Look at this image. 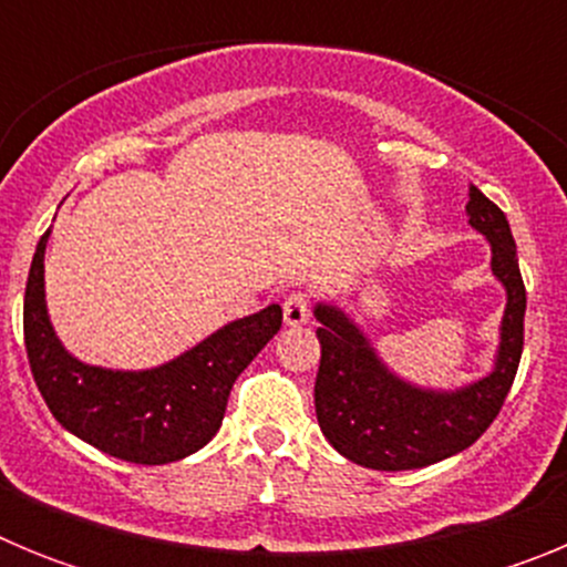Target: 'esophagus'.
Wrapping results in <instances>:
<instances>
[{
	"label": "esophagus",
	"instance_id": "34e87169",
	"mask_svg": "<svg viewBox=\"0 0 567 567\" xmlns=\"http://www.w3.org/2000/svg\"><path fill=\"white\" fill-rule=\"evenodd\" d=\"M309 320V298L307 295H289V298H284V323L287 327H303Z\"/></svg>",
	"mask_w": 567,
	"mask_h": 567
}]
</instances>
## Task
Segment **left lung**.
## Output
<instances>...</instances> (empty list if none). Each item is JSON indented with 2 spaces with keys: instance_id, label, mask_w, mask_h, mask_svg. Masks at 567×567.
I'll return each mask as SVG.
<instances>
[{
  "instance_id": "1",
  "label": "left lung",
  "mask_w": 567,
  "mask_h": 567,
  "mask_svg": "<svg viewBox=\"0 0 567 567\" xmlns=\"http://www.w3.org/2000/svg\"><path fill=\"white\" fill-rule=\"evenodd\" d=\"M468 224L491 244V272L505 287V315L494 369L474 383L443 392L423 389L378 358L360 327L343 309L318 303L320 369L315 412L320 432L346 460L374 471H409L440 463L468 449L494 423L517 378L523 358L525 284L508 218L474 184L468 187Z\"/></svg>"
}]
</instances>
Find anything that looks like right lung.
<instances>
[{
	"instance_id": "1",
	"label": "right lung",
	"mask_w": 567,
	"mask_h": 567,
	"mask_svg": "<svg viewBox=\"0 0 567 567\" xmlns=\"http://www.w3.org/2000/svg\"><path fill=\"white\" fill-rule=\"evenodd\" d=\"M39 238L24 287V349L53 417L110 457L138 465L184 460L221 429L238 374L278 334V303L238 318L169 363L122 372L82 363L53 332L44 303V247Z\"/></svg>"
}]
</instances>
